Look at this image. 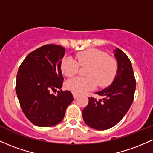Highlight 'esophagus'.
<instances>
[{
    "instance_id": "1",
    "label": "esophagus",
    "mask_w": 153,
    "mask_h": 153,
    "mask_svg": "<svg viewBox=\"0 0 153 153\" xmlns=\"http://www.w3.org/2000/svg\"><path fill=\"white\" fill-rule=\"evenodd\" d=\"M73 95L74 99H77L78 97H79V94H77V93H75V92H73Z\"/></svg>"
}]
</instances>
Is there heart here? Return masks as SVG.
Returning a JSON list of instances; mask_svg holds the SVG:
<instances>
[{"mask_svg": "<svg viewBox=\"0 0 153 153\" xmlns=\"http://www.w3.org/2000/svg\"><path fill=\"white\" fill-rule=\"evenodd\" d=\"M76 61L72 57H65L61 62L63 75L70 78L76 75L80 67H88L85 73L87 78L69 80L66 88L77 94L94 89L97 85L101 88L112 83L116 75L117 64L113 57L108 56L106 52L96 48H89L78 52Z\"/></svg>", "mask_w": 153, "mask_h": 153, "instance_id": "obj_1", "label": "heart"}]
</instances>
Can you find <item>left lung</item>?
<instances>
[{"label": "left lung", "instance_id": "obj_1", "mask_svg": "<svg viewBox=\"0 0 153 153\" xmlns=\"http://www.w3.org/2000/svg\"><path fill=\"white\" fill-rule=\"evenodd\" d=\"M117 69L112 84L96 92L104 98H88V105L83 110V118L87 126L97 130L109 129L122 120L133 102L136 88L131 62L123 51L113 50Z\"/></svg>", "mask_w": 153, "mask_h": 153}]
</instances>
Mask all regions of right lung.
I'll use <instances>...</instances> for the list:
<instances>
[{
    "mask_svg": "<svg viewBox=\"0 0 153 153\" xmlns=\"http://www.w3.org/2000/svg\"><path fill=\"white\" fill-rule=\"evenodd\" d=\"M65 48L45 45L32 51L20 65L16 75V92L22 110L28 120L40 127H50L63 120L66 109L73 100L69 91L61 89V70Z\"/></svg>",
    "mask_w": 153,
    "mask_h": 153,
    "instance_id": "add662e5",
    "label": "right lung"
}]
</instances>
